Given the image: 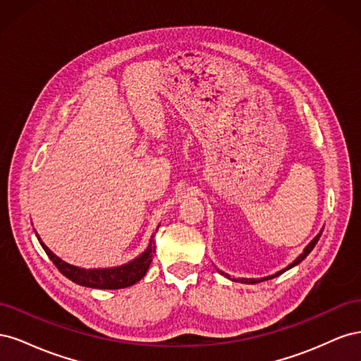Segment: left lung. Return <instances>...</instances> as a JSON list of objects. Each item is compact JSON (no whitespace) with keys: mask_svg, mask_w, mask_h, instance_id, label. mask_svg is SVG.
Masks as SVG:
<instances>
[{"mask_svg":"<svg viewBox=\"0 0 361 361\" xmlns=\"http://www.w3.org/2000/svg\"><path fill=\"white\" fill-rule=\"evenodd\" d=\"M321 235H322V232L318 235V236H316L314 239H313V241L307 245V247H305L304 248V251H302V253L297 257V259H295L293 262H292V264L288 267V268H285V269H281V271H279L277 272V274H274V276H269V277H265V279H239V281H243V283H248V285H255V283H259V281H264V280H268V279H274V277H277V276H280V274H283V272H285V271H288V269H290L292 267H295V265H298L300 264V262L301 260H304L305 257H307L309 256V253H310V251L314 248V245H316V243H318L319 241V238H321ZM221 274H224V272H221ZM226 277H228L227 274H224ZM236 280V279H235ZM238 281V280H236Z\"/></svg>","mask_w":361,"mask_h":361,"instance_id":"obj_1","label":"left lung"}]
</instances>
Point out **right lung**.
I'll list each match as a JSON object with an SVG mask.
<instances>
[{
  "label": "right lung",
  "instance_id": "right-lung-1",
  "mask_svg": "<svg viewBox=\"0 0 361 361\" xmlns=\"http://www.w3.org/2000/svg\"><path fill=\"white\" fill-rule=\"evenodd\" d=\"M37 239L43 250H45L48 257L54 262V265L59 268V271L64 277H68L69 280L76 283V285L93 289H122L135 285L137 281H140L146 276L152 257H154L155 253V243L150 239V245L145 253L126 265L102 269H84L66 264V262L54 255L52 251L40 241L39 236Z\"/></svg>",
  "mask_w": 361,
  "mask_h": 361
}]
</instances>
